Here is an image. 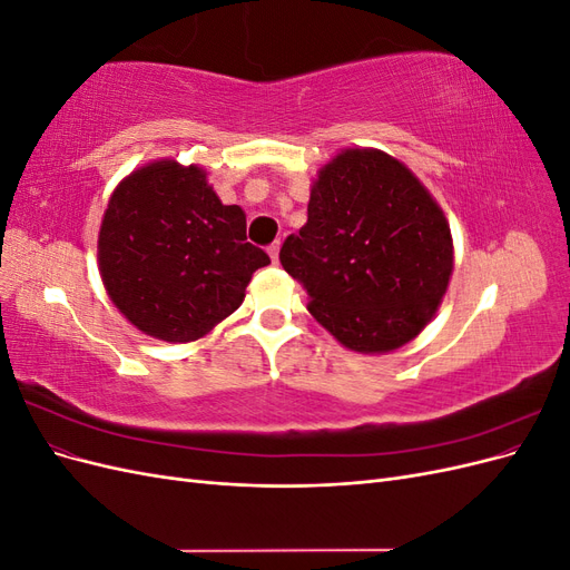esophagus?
I'll return each instance as SVG.
<instances>
[{
	"instance_id": "obj_1",
	"label": "esophagus",
	"mask_w": 570,
	"mask_h": 570,
	"mask_svg": "<svg viewBox=\"0 0 570 570\" xmlns=\"http://www.w3.org/2000/svg\"><path fill=\"white\" fill-rule=\"evenodd\" d=\"M278 254H281V243H278V239H275V243L268 247V256H271L273 264H278Z\"/></svg>"
}]
</instances>
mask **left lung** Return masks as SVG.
I'll return each mask as SVG.
<instances>
[{
	"mask_svg": "<svg viewBox=\"0 0 570 570\" xmlns=\"http://www.w3.org/2000/svg\"><path fill=\"white\" fill-rule=\"evenodd\" d=\"M342 347L387 354L433 321L454 271L450 220L387 151L350 147L318 168L308 218L281 249Z\"/></svg>",
	"mask_w": 570,
	"mask_h": 570,
	"instance_id": "8db88e82",
	"label": "left lung"
}]
</instances>
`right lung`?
Wrapping results in <instances>:
<instances>
[{"label":"right lung","instance_id":"1","mask_svg":"<svg viewBox=\"0 0 570 570\" xmlns=\"http://www.w3.org/2000/svg\"><path fill=\"white\" fill-rule=\"evenodd\" d=\"M97 264L118 312L140 333L176 344L226 321L271 258L247 243L245 212L218 199L202 166L157 159L116 185Z\"/></svg>","mask_w":570,"mask_h":570}]
</instances>
